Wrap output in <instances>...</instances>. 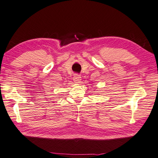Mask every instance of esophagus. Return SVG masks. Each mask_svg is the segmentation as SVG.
Returning a JSON list of instances; mask_svg holds the SVG:
<instances>
[{"label":"esophagus","instance_id":"esophagus-1","mask_svg":"<svg viewBox=\"0 0 158 158\" xmlns=\"http://www.w3.org/2000/svg\"><path fill=\"white\" fill-rule=\"evenodd\" d=\"M81 76L78 74H75L73 76V81L76 83H78V82H81Z\"/></svg>","mask_w":158,"mask_h":158}]
</instances>
